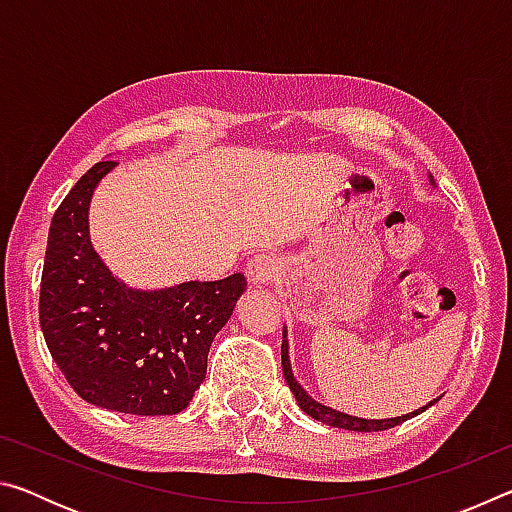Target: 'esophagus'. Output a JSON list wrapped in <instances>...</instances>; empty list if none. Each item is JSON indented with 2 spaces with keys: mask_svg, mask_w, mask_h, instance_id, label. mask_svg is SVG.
<instances>
[{
  "mask_svg": "<svg viewBox=\"0 0 512 512\" xmlns=\"http://www.w3.org/2000/svg\"><path fill=\"white\" fill-rule=\"evenodd\" d=\"M277 273H280V268H277L275 259H271L268 255H257L250 259L246 266V277L250 280V284H255V287H264V284L275 282Z\"/></svg>",
  "mask_w": 512,
  "mask_h": 512,
  "instance_id": "34e87169",
  "label": "esophagus"
}]
</instances>
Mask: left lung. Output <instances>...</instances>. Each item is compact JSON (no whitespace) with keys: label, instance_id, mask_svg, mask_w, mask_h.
Here are the masks:
<instances>
[{"label":"left lung","instance_id":"8db88e82","mask_svg":"<svg viewBox=\"0 0 512 512\" xmlns=\"http://www.w3.org/2000/svg\"><path fill=\"white\" fill-rule=\"evenodd\" d=\"M429 183H433V176L429 173ZM282 372H284V379H287V384L291 388L293 397H296V402L302 411H305L309 418H314L323 424H329V427H336V429H348V431H384V429H391L397 427V424L415 418V415H420L422 411H427L429 406L436 404L438 400L429 402L427 406H420V409H415L406 415H397V418H386V420H368V418H357V415H348L343 411H336V409H329V406L316 402L314 397H311L305 388H302L296 377H293V370H291V361H289V339H287V327L282 329Z\"/></svg>","mask_w":512,"mask_h":512}]
</instances>
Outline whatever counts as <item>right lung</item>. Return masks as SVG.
<instances>
[{
  "instance_id": "add662e5",
  "label": "right lung",
  "mask_w": 512,
  "mask_h": 512,
  "mask_svg": "<svg viewBox=\"0 0 512 512\" xmlns=\"http://www.w3.org/2000/svg\"><path fill=\"white\" fill-rule=\"evenodd\" d=\"M117 167L97 162L51 219L40 282L47 348L79 397L108 411L176 415L207 372V352L246 291L216 282L135 289L103 264L90 239L94 189Z\"/></svg>"
}]
</instances>
